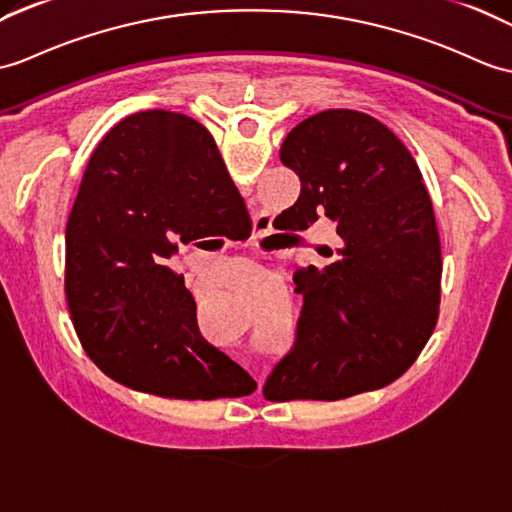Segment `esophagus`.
Wrapping results in <instances>:
<instances>
[{"label": "esophagus", "mask_w": 512, "mask_h": 512, "mask_svg": "<svg viewBox=\"0 0 512 512\" xmlns=\"http://www.w3.org/2000/svg\"><path fill=\"white\" fill-rule=\"evenodd\" d=\"M268 231H270V218L259 216L255 220V240H259V237H264Z\"/></svg>", "instance_id": "esophagus-1"}]
</instances>
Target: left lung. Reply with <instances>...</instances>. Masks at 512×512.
<instances>
[{
    "label": "left lung",
    "mask_w": 512,
    "mask_h": 512,
    "mask_svg": "<svg viewBox=\"0 0 512 512\" xmlns=\"http://www.w3.org/2000/svg\"><path fill=\"white\" fill-rule=\"evenodd\" d=\"M281 163L301 196L281 220L336 222L325 268L294 275L303 294L294 347L264 384L270 401H336L395 382L419 358L441 305V242L410 150L375 117L329 109L292 128Z\"/></svg>",
    "instance_id": "1"
}]
</instances>
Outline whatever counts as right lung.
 Masks as SVG:
<instances>
[{
	"label": "right lung",
	"mask_w": 512,
	"mask_h": 512,
	"mask_svg": "<svg viewBox=\"0 0 512 512\" xmlns=\"http://www.w3.org/2000/svg\"><path fill=\"white\" fill-rule=\"evenodd\" d=\"M246 240L251 218L216 141L192 117L141 111L113 126L65 229V292L82 349L128 388L170 399L242 397L255 379L200 338L170 268L181 244Z\"/></svg>",
	"instance_id": "right-lung-1"
}]
</instances>
